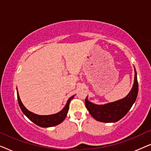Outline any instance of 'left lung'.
<instances>
[{
    "instance_id": "left-lung-1",
    "label": "left lung",
    "mask_w": 151,
    "mask_h": 151,
    "mask_svg": "<svg viewBox=\"0 0 151 151\" xmlns=\"http://www.w3.org/2000/svg\"><path fill=\"white\" fill-rule=\"evenodd\" d=\"M137 93L138 82L137 72L135 69V79L133 88L124 98L108 104L98 105L89 102L86 98L85 105L91 116L97 121L106 123L115 122L124 117L129 112L135 102Z\"/></svg>"
}]
</instances>
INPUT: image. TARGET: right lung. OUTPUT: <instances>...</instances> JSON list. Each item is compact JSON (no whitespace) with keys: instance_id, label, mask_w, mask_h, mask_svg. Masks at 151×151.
<instances>
[{"instance_id":"right-lung-1","label":"right lung","mask_w":151,"mask_h":151,"mask_svg":"<svg viewBox=\"0 0 151 151\" xmlns=\"http://www.w3.org/2000/svg\"><path fill=\"white\" fill-rule=\"evenodd\" d=\"M17 98H18V102L19 104L20 108L22 111V113L30 119L31 121L33 122L36 125L39 126L41 127H51L56 126L59 124H60L64 121L65 119L66 116L67 115V112L69 111V103L71 100L74 98V96H71L69 100H68L67 104H66L65 106L64 107L63 110L60 111L59 113H55V114L53 115H39L35 113L31 112V111H28L20 100L19 95H18V89H17Z\"/></svg>"}]
</instances>
